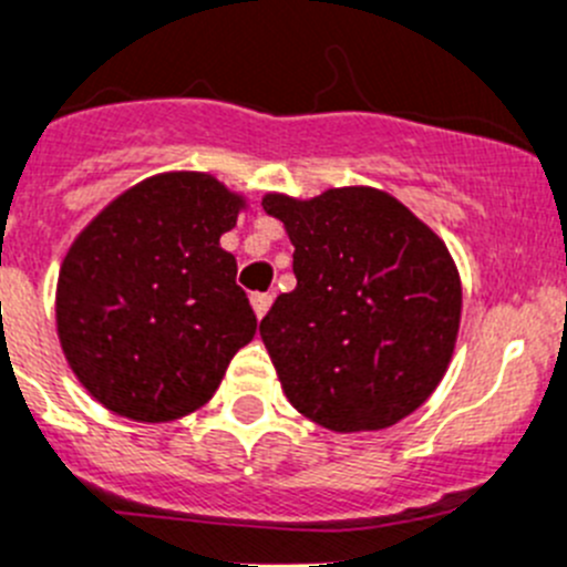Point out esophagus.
<instances>
[{"mask_svg":"<svg viewBox=\"0 0 567 567\" xmlns=\"http://www.w3.org/2000/svg\"><path fill=\"white\" fill-rule=\"evenodd\" d=\"M271 293H251V308L254 313H257V319H262V316L268 313V308H271Z\"/></svg>","mask_w":567,"mask_h":567,"instance_id":"1","label":"esophagus"}]
</instances>
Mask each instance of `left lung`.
Instances as JSON below:
<instances>
[{"instance_id": "1", "label": "left lung", "mask_w": 567, "mask_h": 567, "mask_svg": "<svg viewBox=\"0 0 567 567\" xmlns=\"http://www.w3.org/2000/svg\"><path fill=\"white\" fill-rule=\"evenodd\" d=\"M293 243L296 288L259 336L299 414L380 431L420 409L451 363L462 282L444 243L380 189L266 195Z\"/></svg>"}]
</instances>
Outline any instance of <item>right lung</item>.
<instances>
[{
	"label": "right lung",
	"mask_w": 567,
	"mask_h": 567,
	"mask_svg": "<svg viewBox=\"0 0 567 567\" xmlns=\"http://www.w3.org/2000/svg\"><path fill=\"white\" fill-rule=\"evenodd\" d=\"M243 200L204 173L147 178L105 206L58 277L63 355L105 409L167 422L200 409L257 332L220 235Z\"/></svg>",
	"instance_id": "right-lung-1"
}]
</instances>
